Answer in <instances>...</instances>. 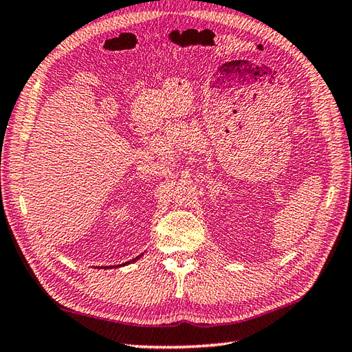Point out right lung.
<instances>
[{
	"label": "right lung",
	"instance_id": "1",
	"mask_svg": "<svg viewBox=\"0 0 352 352\" xmlns=\"http://www.w3.org/2000/svg\"><path fill=\"white\" fill-rule=\"evenodd\" d=\"M144 256V253L142 254H140V256H137V257H135V258H132V260H129V262H126V263H123V265H114V266H101V267H107V269H110V267H120V266H126V265H131V263H135V262H137V260L138 258H141Z\"/></svg>",
	"mask_w": 352,
	"mask_h": 352
}]
</instances>
